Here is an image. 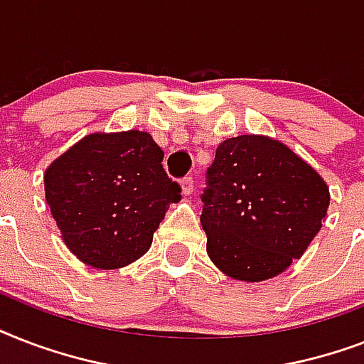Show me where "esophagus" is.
Returning a JSON list of instances; mask_svg holds the SVG:
<instances>
[{
  "label": "esophagus",
  "mask_w": 364,
  "mask_h": 364,
  "mask_svg": "<svg viewBox=\"0 0 364 364\" xmlns=\"http://www.w3.org/2000/svg\"><path fill=\"white\" fill-rule=\"evenodd\" d=\"M181 188H183V194H185V196L193 194V191H194V179H193V177H183Z\"/></svg>",
  "instance_id": "obj_1"
}]
</instances>
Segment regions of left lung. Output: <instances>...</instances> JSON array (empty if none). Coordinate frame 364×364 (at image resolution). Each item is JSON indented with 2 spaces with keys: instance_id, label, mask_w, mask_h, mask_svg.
I'll use <instances>...</instances> for the list:
<instances>
[{
  "instance_id": "8db88e82",
  "label": "left lung",
  "mask_w": 364,
  "mask_h": 364,
  "mask_svg": "<svg viewBox=\"0 0 364 364\" xmlns=\"http://www.w3.org/2000/svg\"><path fill=\"white\" fill-rule=\"evenodd\" d=\"M328 202L327 183L287 145L253 134L230 137L205 171L200 223L208 255L234 279H270L302 257Z\"/></svg>"
}]
</instances>
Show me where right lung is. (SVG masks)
Wrapping results in <instances>:
<instances>
[{"instance_id":"1","label":"right lung","mask_w":364,"mask_h":364,"mask_svg":"<svg viewBox=\"0 0 364 364\" xmlns=\"http://www.w3.org/2000/svg\"><path fill=\"white\" fill-rule=\"evenodd\" d=\"M164 151L139 130L90 134L45 171V198L77 259L115 270L145 255L181 187L162 168Z\"/></svg>"}]
</instances>
